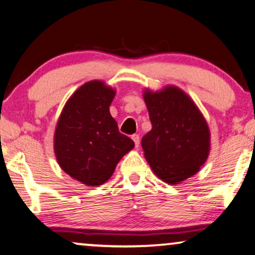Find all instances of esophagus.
Returning a JSON list of instances; mask_svg holds the SVG:
<instances>
[{
    "label": "esophagus",
    "mask_w": 255,
    "mask_h": 255,
    "mask_svg": "<svg viewBox=\"0 0 255 255\" xmlns=\"http://www.w3.org/2000/svg\"><path fill=\"white\" fill-rule=\"evenodd\" d=\"M131 138H132V141H134L135 145L138 146V144H139V135H138V134L131 135Z\"/></svg>",
    "instance_id": "34e87169"
}]
</instances>
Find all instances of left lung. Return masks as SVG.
<instances>
[{"label": "left lung", "instance_id": "left-lung-1", "mask_svg": "<svg viewBox=\"0 0 255 255\" xmlns=\"http://www.w3.org/2000/svg\"><path fill=\"white\" fill-rule=\"evenodd\" d=\"M151 130L142 137L144 157L163 181L177 185L200 170L210 150V131L194 102L173 85L143 93Z\"/></svg>", "mask_w": 255, "mask_h": 255}]
</instances>
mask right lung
<instances>
[{"label": "right lung", "mask_w": 255, "mask_h": 255, "mask_svg": "<svg viewBox=\"0 0 255 255\" xmlns=\"http://www.w3.org/2000/svg\"><path fill=\"white\" fill-rule=\"evenodd\" d=\"M114 96L116 91L104 82H88L68 99L55 128L57 163L71 178L91 187L109 180L135 145L111 116Z\"/></svg>", "instance_id": "add662e5"}]
</instances>
